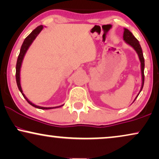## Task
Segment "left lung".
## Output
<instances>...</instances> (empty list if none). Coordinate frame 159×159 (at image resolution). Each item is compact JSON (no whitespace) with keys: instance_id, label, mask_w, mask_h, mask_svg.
<instances>
[{"instance_id":"1","label":"left lung","mask_w":159,"mask_h":159,"mask_svg":"<svg viewBox=\"0 0 159 159\" xmlns=\"http://www.w3.org/2000/svg\"><path fill=\"white\" fill-rule=\"evenodd\" d=\"M123 39L124 41L125 42V43H127L128 45L131 46L132 48L135 50L136 53L138 54L139 59V61L141 62V73H142V86L141 89H140V91L139 92L135 99H134V102L135 101L136 98L138 97V95L139 94L140 92H141L142 88H143L144 86V59L143 56V53H142V50L141 48V45H139V43L136 38L133 35V34L130 32L129 30L127 29H124V33H123ZM133 102V103H134Z\"/></svg>"}]
</instances>
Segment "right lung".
Listing matches in <instances>:
<instances>
[{"label": "right lung", "mask_w": 159, "mask_h": 159, "mask_svg": "<svg viewBox=\"0 0 159 159\" xmlns=\"http://www.w3.org/2000/svg\"><path fill=\"white\" fill-rule=\"evenodd\" d=\"M43 29V25L38 26V27L36 28V29L34 30V31H32L27 37L25 38V40H24L23 45H22V46H21L20 54H19V56H18L17 65H16V81H17L18 89H19V90L20 91L22 94H23V97L25 98V99L27 100V102L30 104V105H31L32 106H34V107H35L37 108H39V109H51V108H56L61 107V106H62L63 105L60 106H56V107H43V106H39L35 105V104L31 103V102L25 97V94H23V90H22L21 85H20V68L22 66V63H23V58H24V56H25L26 52H27V51H28V49H29V47L32 44V43L34 42V40L36 39V37H37L38 34H39Z\"/></svg>", "instance_id": "obj_1"}]
</instances>
